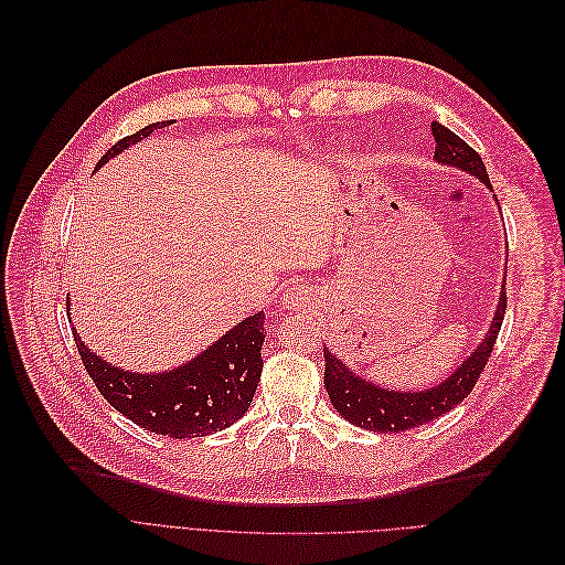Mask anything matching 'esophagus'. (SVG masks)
Returning <instances> with one entry per match:
<instances>
[{
  "mask_svg": "<svg viewBox=\"0 0 565 565\" xmlns=\"http://www.w3.org/2000/svg\"><path fill=\"white\" fill-rule=\"evenodd\" d=\"M318 297L311 287H303V285H292L287 287L285 292L280 295V306L285 311H306L316 306Z\"/></svg>",
  "mask_w": 565,
  "mask_h": 565,
  "instance_id": "34e87169",
  "label": "esophagus"
}]
</instances>
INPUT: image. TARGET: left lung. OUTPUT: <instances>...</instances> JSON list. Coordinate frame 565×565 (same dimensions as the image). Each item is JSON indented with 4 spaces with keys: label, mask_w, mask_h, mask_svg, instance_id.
Wrapping results in <instances>:
<instances>
[{
    "label": "left lung",
    "mask_w": 565,
    "mask_h": 565,
    "mask_svg": "<svg viewBox=\"0 0 565 565\" xmlns=\"http://www.w3.org/2000/svg\"><path fill=\"white\" fill-rule=\"evenodd\" d=\"M431 134L436 139L434 160L438 164L455 167L459 172L476 177L492 193L486 164L469 143L461 141L457 134H452L448 127H443L438 122H431ZM494 202H498V198H494ZM504 311L507 295L502 282L498 309H494L490 328L481 339V344H478L471 351V355L465 358L461 365H457V370L448 374L440 384L422 391H401L374 384L372 380H365L363 374L353 372L337 353L324 349V388H328V396L334 409L339 415H344V419H349L351 424L377 434L415 429V426H422L450 413L452 407H457L469 396L473 384L481 377L494 341H498Z\"/></svg>",
    "instance_id": "8db88e82"
}]
</instances>
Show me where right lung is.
<instances>
[{"label": "right lung", "instance_id": "1", "mask_svg": "<svg viewBox=\"0 0 565 565\" xmlns=\"http://www.w3.org/2000/svg\"><path fill=\"white\" fill-rule=\"evenodd\" d=\"M167 125L169 119L125 136L98 160L96 169ZM264 311L252 313L191 361L164 372L117 367L84 344L77 330L73 334L84 370L117 413L152 434L195 438L228 429L247 413L264 370Z\"/></svg>", "mask_w": 565, "mask_h": 565}]
</instances>
